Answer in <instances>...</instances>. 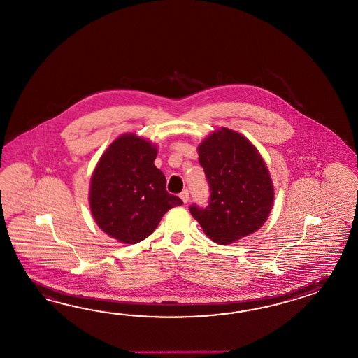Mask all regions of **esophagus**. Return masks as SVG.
I'll use <instances>...</instances> for the list:
<instances>
[{"label":"esophagus","mask_w":358,"mask_h":358,"mask_svg":"<svg viewBox=\"0 0 358 358\" xmlns=\"http://www.w3.org/2000/svg\"><path fill=\"white\" fill-rule=\"evenodd\" d=\"M180 199L183 200L184 203H187V202L189 201V191L184 189V191L180 193Z\"/></svg>","instance_id":"34e87169"}]
</instances>
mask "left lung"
I'll use <instances>...</instances> for the list:
<instances>
[{
	"mask_svg": "<svg viewBox=\"0 0 358 358\" xmlns=\"http://www.w3.org/2000/svg\"><path fill=\"white\" fill-rule=\"evenodd\" d=\"M210 187L206 208L189 211L210 240L233 243L258 231L273 206L275 191L266 162L243 135L222 127L199 147Z\"/></svg>",
	"mask_w": 358,
	"mask_h": 358,
	"instance_id": "8db88e82",
	"label": "left lung"
}]
</instances>
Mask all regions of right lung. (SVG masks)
I'll use <instances>...</instances> for the list:
<instances>
[{
	"label": "right lung",
	"instance_id": "add662e5",
	"mask_svg": "<svg viewBox=\"0 0 358 358\" xmlns=\"http://www.w3.org/2000/svg\"><path fill=\"white\" fill-rule=\"evenodd\" d=\"M156 156V145L135 134H124L109 145L92 173V216L117 241H143L170 208L183 205L166 191V178L153 164Z\"/></svg>",
	"mask_w": 358,
	"mask_h": 358
}]
</instances>
